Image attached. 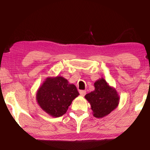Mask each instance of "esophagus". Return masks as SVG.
I'll use <instances>...</instances> for the list:
<instances>
[{
  "label": "esophagus",
  "instance_id": "obj_1",
  "mask_svg": "<svg viewBox=\"0 0 150 150\" xmlns=\"http://www.w3.org/2000/svg\"><path fill=\"white\" fill-rule=\"evenodd\" d=\"M79 93H80V95L81 96H84L86 95V91H83V90H81V91H79Z\"/></svg>",
  "mask_w": 150,
  "mask_h": 150
}]
</instances>
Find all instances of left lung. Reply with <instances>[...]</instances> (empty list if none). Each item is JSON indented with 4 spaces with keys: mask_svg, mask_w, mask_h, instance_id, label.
I'll return each instance as SVG.
<instances>
[{
    "mask_svg": "<svg viewBox=\"0 0 150 150\" xmlns=\"http://www.w3.org/2000/svg\"><path fill=\"white\" fill-rule=\"evenodd\" d=\"M94 86L95 90L87 94L85 98L91 105L93 116L101 118L116 108L120 96L115 88L109 85L104 78L96 81Z\"/></svg>",
    "mask_w": 150,
    "mask_h": 150,
    "instance_id": "obj_1",
    "label": "left lung"
}]
</instances>
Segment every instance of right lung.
<instances>
[{"instance_id":"1","label":"right lung","mask_w":150,"mask_h":150,"mask_svg":"<svg viewBox=\"0 0 150 150\" xmlns=\"http://www.w3.org/2000/svg\"><path fill=\"white\" fill-rule=\"evenodd\" d=\"M79 95L75 85L62 76L49 77L36 93V100L43 110L52 117H59L67 111L72 101Z\"/></svg>"}]
</instances>
